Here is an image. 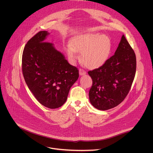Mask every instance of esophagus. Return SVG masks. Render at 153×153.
<instances>
[{
    "label": "esophagus",
    "mask_w": 153,
    "mask_h": 153,
    "mask_svg": "<svg viewBox=\"0 0 153 153\" xmlns=\"http://www.w3.org/2000/svg\"><path fill=\"white\" fill-rule=\"evenodd\" d=\"M86 74V71H85L84 70L81 69V68L79 69V74H80V76H83V75H84V74Z\"/></svg>",
    "instance_id": "esophagus-1"
}]
</instances>
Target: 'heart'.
<instances>
[{
  "instance_id": "obj_1",
  "label": "heart",
  "mask_w": 153,
  "mask_h": 153,
  "mask_svg": "<svg viewBox=\"0 0 153 153\" xmlns=\"http://www.w3.org/2000/svg\"><path fill=\"white\" fill-rule=\"evenodd\" d=\"M67 46L70 58L74 61L82 52L81 58L85 65L89 68L102 66L108 59L111 51V41L108 36L98 33H87L76 36Z\"/></svg>"
}]
</instances>
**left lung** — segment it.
<instances>
[{
    "label": "left lung",
    "instance_id": "1",
    "mask_svg": "<svg viewBox=\"0 0 153 153\" xmlns=\"http://www.w3.org/2000/svg\"><path fill=\"white\" fill-rule=\"evenodd\" d=\"M136 68L135 53L123 35L114 55L98 68L88 71L92 79L89 92L91 104L100 110L120 104L131 89Z\"/></svg>",
    "mask_w": 153,
    "mask_h": 153
}]
</instances>
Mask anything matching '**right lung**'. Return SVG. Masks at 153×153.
I'll return each mask as SVG.
<instances>
[{
	"label": "right lung",
	"instance_id": "1",
	"mask_svg": "<svg viewBox=\"0 0 153 153\" xmlns=\"http://www.w3.org/2000/svg\"><path fill=\"white\" fill-rule=\"evenodd\" d=\"M48 34L47 31H40L28 41L22 53V71L36 100L55 109L66 102L71 87L79 78V70L53 43L45 42Z\"/></svg>",
	"mask_w": 153,
	"mask_h": 153
}]
</instances>
